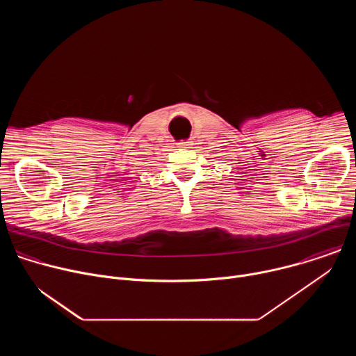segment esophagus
<instances>
[{
    "instance_id": "1",
    "label": "esophagus",
    "mask_w": 356,
    "mask_h": 356,
    "mask_svg": "<svg viewBox=\"0 0 356 356\" xmlns=\"http://www.w3.org/2000/svg\"><path fill=\"white\" fill-rule=\"evenodd\" d=\"M190 145H193L190 140H181V142H179V143H177V146H179V147H188Z\"/></svg>"
}]
</instances>
